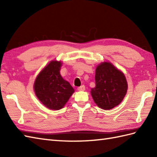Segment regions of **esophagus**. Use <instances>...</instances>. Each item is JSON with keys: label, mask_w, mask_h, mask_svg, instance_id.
Segmentation results:
<instances>
[{"label": "esophagus", "mask_w": 157, "mask_h": 157, "mask_svg": "<svg viewBox=\"0 0 157 157\" xmlns=\"http://www.w3.org/2000/svg\"><path fill=\"white\" fill-rule=\"evenodd\" d=\"M85 89H86V87L84 85H82L78 88V90L79 91H84V90H85Z\"/></svg>", "instance_id": "obj_1"}]
</instances>
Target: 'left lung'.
<instances>
[{
	"instance_id": "8db88e82",
	"label": "left lung",
	"mask_w": 157,
	"mask_h": 157,
	"mask_svg": "<svg viewBox=\"0 0 157 157\" xmlns=\"http://www.w3.org/2000/svg\"><path fill=\"white\" fill-rule=\"evenodd\" d=\"M95 81L91 94L99 107L109 110L121 103L128 90L125 77L121 71L111 63H102L96 67Z\"/></svg>"
}]
</instances>
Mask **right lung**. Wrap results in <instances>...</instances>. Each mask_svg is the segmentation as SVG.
Listing matches in <instances>:
<instances>
[{"instance_id":"1","label":"right lung","mask_w":157,"mask_h":157,"mask_svg":"<svg viewBox=\"0 0 157 157\" xmlns=\"http://www.w3.org/2000/svg\"><path fill=\"white\" fill-rule=\"evenodd\" d=\"M62 63L52 61L36 78L34 88L36 95L46 107L59 110L68 101L74 89L60 74Z\"/></svg>"}]
</instances>
